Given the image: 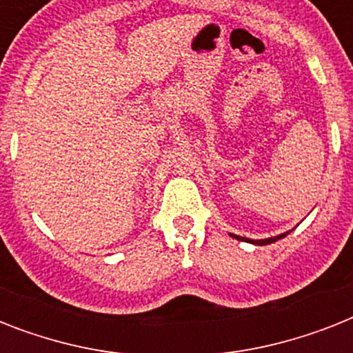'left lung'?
<instances>
[{
  "label": "left lung",
  "mask_w": 353,
  "mask_h": 353,
  "mask_svg": "<svg viewBox=\"0 0 353 353\" xmlns=\"http://www.w3.org/2000/svg\"><path fill=\"white\" fill-rule=\"evenodd\" d=\"M291 232V231H290ZM290 232H284V234H279V236H273V238H265V240H249V238H241V236H236L231 234L232 238L236 240H241V241H249V243H254V245H268V243H273V241L280 240V238H284L285 234H290Z\"/></svg>",
  "instance_id": "left-lung-1"
}]
</instances>
